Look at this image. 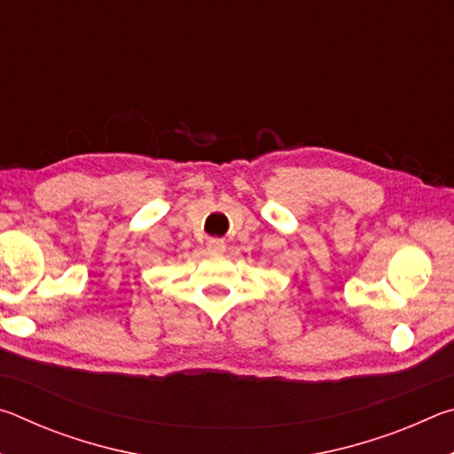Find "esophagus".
<instances>
[{"mask_svg":"<svg viewBox=\"0 0 454 454\" xmlns=\"http://www.w3.org/2000/svg\"><path fill=\"white\" fill-rule=\"evenodd\" d=\"M206 248H208V252H214V254H220V252L226 250V242L222 238H210Z\"/></svg>","mask_w":454,"mask_h":454,"instance_id":"esophagus-1","label":"esophagus"}]
</instances>
